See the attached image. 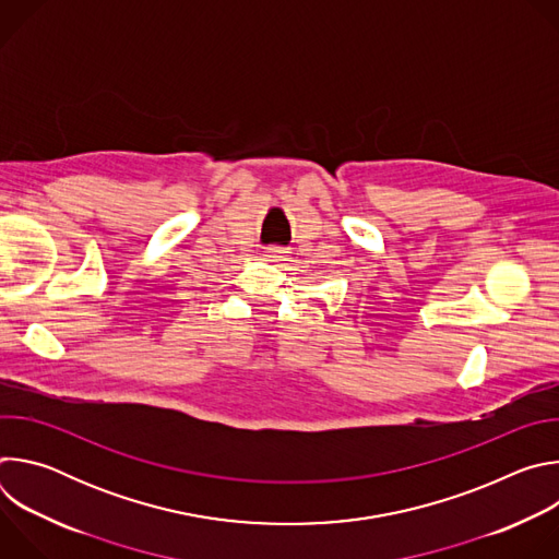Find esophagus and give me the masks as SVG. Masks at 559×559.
Returning a JSON list of instances; mask_svg holds the SVG:
<instances>
[{
	"instance_id": "esophagus-1",
	"label": "esophagus",
	"mask_w": 559,
	"mask_h": 559,
	"mask_svg": "<svg viewBox=\"0 0 559 559\" xmlns=\"http://www.w3.org/2000/svg\"><path fill=\"white\" fill-rule=\"evenodd\" d=\"M265 257L270 261H283L285 259V250L281 246H270V248H265Z\"/></svg>"
}]
</instances>
